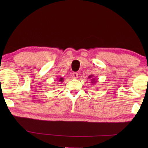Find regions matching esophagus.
Segmentation results:
<instances>
[{"instance_id": "obj_1", "label": "esophagus", "mask_w": 148, "mask_h": 148, "mask_svg": "<svg viewBox=\"0 0 148 148\" xmlns=\"http://www.w3.org/2000/svg\"><path fill=\"white\" fill-rule=\"evenodd\" d=\"M72 77H73L74 79H77L78 77V74L77 72H74V73L72 74Z\"/></svg>"}]
</instances>
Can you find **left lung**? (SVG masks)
<instances>
[{
	"mask_svg": "<svg viewBox=\"0 0 148 148\" xmlns=\"http://www.w3.org/2000/svg\"><path fill=\"white\" fill-rule=\"evenodd\" d=\"M88 78H89V79H90V78H92V79H91V83H92V84H95L97 82V81H95L96 80L95 78L93 77V75H90V76H89Z\"/></svg>",
	"mask_w": 148,
	"mask_h": 148,
	"instance_id": "left-lung-1",
	"label": "left lung"
}]
</instances>
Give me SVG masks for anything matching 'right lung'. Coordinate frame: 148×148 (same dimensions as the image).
Segmentation results:
<instances>
[{"mask_svg": "<svg viewBox=\"0 0 148 148\" xmlns=\"http://www.w3.org/2000/svg\"><path fill=\"white\" fill-rule=\"evenodd\" d=\"M63 81H64V78H62V77L58 78V82L62 83V82H63Z\"/></svg>", "mask_w": 148, "mask_h": 148, "instance_id": "right-lung-1", "label": "right lung"}]
</instances>
